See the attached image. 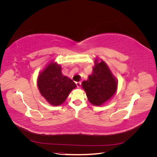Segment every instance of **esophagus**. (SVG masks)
I'll use <instances>...</instances> for the list:
<instances>
[{
  "label": "esophagus",
  "instance_id": "1",
  "mask_svg": "<svg viewBox=\"0 0 157 157\" xmlns=\"http://www.w3.org/2000/svg\"><path fill=\"white\" fill-rule=\"evenodd\" d=\"M76 84H77V88H80V86H81V82H76Z\"/></svg>",
  "mask_w": 157,
  "mask_h": 157
}]
</instances>
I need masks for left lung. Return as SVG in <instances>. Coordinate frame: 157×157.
Listing matches in <instances>:
<instances>
[{
    "mask_svg": "<svg viewBox=\"0 0 157 157\" xmlns=\"http://www.w3.org/2000/svg\"><path fill=\"white\" fill-rule=\"evenodd\" d=\"M89 102L102 106L111 100L117 91L118 80L103 59L96 58L92 73L82 83Z\"/></svg>",
    "mask_w": 157,
    "mask_h": 157,
    "instance_id": "8db88e82",
    "label": "left lung"
}]
</instances>
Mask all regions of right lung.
Wrapping results in <instances>:
<instances>
[{"label":"right lung","mask_w":157,"mask_h":157,"mask_svg":"<svg viewBox=\"0 0 157 157\" xmlns=\"http://www.w3.org/2000/svg\"><path fill=\"white\" fill-rule=\"evenodd\" d=\"M37 86L42 96L50 105L59 106L63 103L76 84L61 72V67L52 60L39 73Z\"/></svg>","instance_id":"1"}]
</instances>
